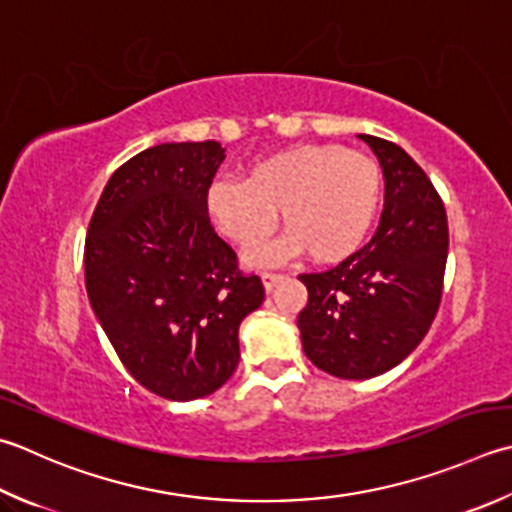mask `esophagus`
Returning a JSON list of instances; mask_svg holds the SVG:
<instances>
[{"instance_id": "esophagus-1", "label": "esophagus", "mask_w": 512, "mask_h": 512, "mask_svg": "<svg viewBox=\"0 0 512 512\" xmlns=\"http://www.w3.org/2000/svg\"><path fill=\"white\" fill-rule=\"evenodd\" d=\"M284 275H277V273H262V284H264V290L266 293H270L279 282H282Z\"/></svg>"}]
</instances>
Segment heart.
<instances>
[{
    "instance_id": "1",
    "label": "heart",
    "mask_w": 512,
    "mask_h": 512,
    "mask_svg": "<svg viewBox=\"0 0 512 512\" xmlns=\"http://www.w3.org/2000/svg\"><path fill=\"white\" fill-rule=\"evenodd\" d=\"M382 204V170L375 159L335 144H297L270 153L246 170L244 182L215 179L204 210L239 248L261 243L283 210L287 233L244 255L248 266H277L308 250L317 264L357 253Z\"/></svg>"
}]
</instances>
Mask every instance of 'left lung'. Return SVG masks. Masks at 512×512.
<instances>
[{
  "instance_id": "1",
  "label": "left lung",
  "mask_w": 512,
  "mask_h": 512,
  "mask_svg": "<svg viewBox=\"0 0 512 512\" xmlns=\"http://www.w3.org/2000/svg\"><path fill=\"white\" fill-rule=\"evenodd\" d=\"M359 139L384 170L377 233L335 268L299 275L304 353L339 379L377 377L413 353L437 315L448 257L446 210L424 170L393 142Z\"/></svg>"
}]
</instances>
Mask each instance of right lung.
I'll return each mask as SVG.
<instances>
[{
  "label": "right lung",
  "instance_id": "add662e5",
  "mask_svg": "<svg viewBox=\"0 0 512 512\" xmlns=\"http://www.w3.org/2000/svg\"><path fill=\"white\" fill-rule=\"evenodd\" d=\"M226 148H146L108 179L86 237V293L115 353L170 402L222 388L239 362V324L264 302L257 275L204 210Z\"/></svg>",
  "mask_w": 512,
  "mask_h": 512
}]
</instances>
